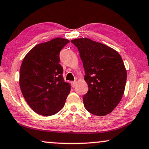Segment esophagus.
<instances>
[{
	"mask_svg": "<svg viewBox=\"0 0 149 149\" xmlns=\"http://www.w3.org/2000/svg\"><path fill=\"white\" fill-rule=\"evenodd\" d=\"M76 80L73 81V82H71V86H72L73 88H74V87L76 86Z\"/></svg>",
	"mask_w": 149,
	"mask_h": 149,
	"instance_id": "1",
	"label": "esophagus"
}]
</instances>
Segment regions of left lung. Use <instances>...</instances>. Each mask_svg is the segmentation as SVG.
I'll return each instance as SVG.
<instances>
[{"mask_svg":"<svg viewBox=\"0 0 149 149\" xmlns=\"http://www.w3.org/2000/svg\"><path fill=\"white\" fill-rule=\"evenodd\" d=\"M71 42L80 53L88 86L83 97L85 108L96 116L110 114L119 104L125 88L127 71L121 56L114 49L88 38Z\"/></svg>","mask_w":149,"mask_h":149,"instance_id":"left-lung-1","label":"left lung"}]
</instances>
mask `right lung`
<instances>
[{
    "mask_svg": "<svg viewBox=\"0 0 149 149\" xmlns=\"http://www.w3.org/2000/svg\"><path fill=\"white\" fill-rule=\"evenodd\" d=\"M68 39L55 38L35 45L19 69V86L26 102L37 114L49 116L65 106L71 86L63 77L60 52Z\"/></svg>",
    "mask_w": 149,
    "mask_h": 149,
    "instance_id": "1",
    "label": "right lung"
}]
</instances>
